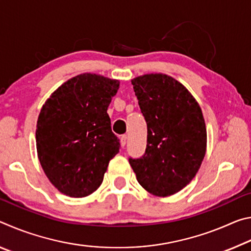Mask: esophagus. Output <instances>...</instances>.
Listing matches in <instances>:
<instances>
[{"label": "esophagus", "instance_id": "34e87169", "mask_svg": "<svg viewBox=\"0 0 251 251\" xmlns=\"http://www.w3.org/2000/svg\"><path fill=\"white\" fill-rule=\"evenodd\" d=\"M126 142H127V136L126 135H123L122 137H121V144H122L123 147L126 145Z\"/></svg>", "mask_w": 251, "mask_h": 251}]
</instances>
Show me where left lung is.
Returning <instances> with one entry per match:
<instances>
[{"mask_svg": "<svg viewBox=\"0 0 251 251\" xmlns=\"http://www.w3.org/2000/svg\"><path fill=\"white\" fill-rule=\"evenodd\" d=\"M131 84L147 124V145L143 156L129 157V164L148 193L171 196L192 181L205 157L207 131L201 109L171 76L144 75Z\"/></svg>", "mask_w": 251, "mask_h": 251, "instance_id": "8db88e82", "label": "left lung"}]
</instances>
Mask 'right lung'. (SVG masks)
Returning a JSON list of instances; mask_svg holds the SVG:
<instances>
[{
  "label": "right lung",
  "instance_id": "add662e5",
  "mask_svg": "<svg viewBox=\"0 0 251 251\" xmlns=\"http://www.w3.org/2000/svg\"><path fill=\"white\" fill-rule=\"evenodd\" d=\"M118 88V80L80 74L59 86L41 109L37 155L50 181L66 196L94 193L120 151L107 114Z\"/></svg>",
  "mask_w": 251,
  "mask_h": 251
}]
</instances>
